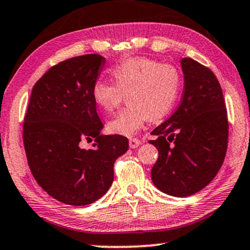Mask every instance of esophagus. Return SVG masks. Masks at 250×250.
I'll list each match as a JSON object with an SVG mask.
<instances>
[{"instance_id": "obj_1", "label": "esophagus", "mask_w": 250, "mask_h": 250, "mask_svg": "<svg viewBox=\"0 0 250 250\" xmlns=\"http://www.w3.org/2000/svg\"><path fill=\"white\" fill-rule=\"evenodd\" d=\"M139 145H141V141H139V139H137V138L129 139V146H130L131 148H137Z\"/></svg>"}]
</instances>
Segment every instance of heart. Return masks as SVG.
I'll return each instance as SVG.
<instances>
[{
    "instance_id": "1",
    "label": "heart",
    "mask_w": 250,
    "mask_h": 250,
    "mask_svg": "<svg viewBox=\"0 0 250 250\" xmlns=\"http://www.w3.org/2000/svg\"><path fill=\"white\" fill-rule=\"evenodd\" d=\"M114 83L98 79L92 85V98L105 112H113L128 94L129 105L108 122L113 134L132 136L148 118L165 116L177 101L181 73L174 65L160 64L151 58H130L112 71Z\"/></svg>"
}]
</instances>
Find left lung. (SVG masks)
<instances>
[{
    "instance_id": "1",
    "label": "left lung",
    "mask_w": 250,
    "mask_h": 250,
    "mask_svg": "<svg viewBox=\"0 0 250 250\" xmlns=\"http://www.w3.org/2000/svg\"><path fill=\"white\" fill-rule=\"evenodd\" d=\"M184 91L170 118L156 127L148 141L159 158L151 171L160 191L172 197H189L210 183L224 162L229 120L217 78L194 59L181 62Z\"/></svg>"
}]
</instances>
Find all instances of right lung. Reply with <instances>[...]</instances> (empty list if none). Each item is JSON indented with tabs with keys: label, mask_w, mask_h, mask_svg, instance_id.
Segmentation results:
<instances>
[{
	"label": "right lung",
	"mask_w": 250,
	"mask_h": 250,
	"mask_svg": "<svg viewBox=\"0 0 250 250\" xmlns=\"http://www.w3.org/2000/svg\"><path fill=\"white\" fill-rule=\"evenodd\" d=\"M105 58L97 53L66 59L35 83L22 125L26 158L38 184L62 204L85 206L111 188L114 162L128 138L101 135L92 98ZM94 141L90 150L83 141Z\"/></svg>",
	"instance_id": "1"
}]
</instances>
